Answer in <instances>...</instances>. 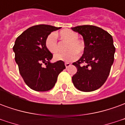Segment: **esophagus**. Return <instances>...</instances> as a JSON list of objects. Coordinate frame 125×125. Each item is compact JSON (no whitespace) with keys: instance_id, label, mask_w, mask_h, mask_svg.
<instances>
[{"instance_id":"1","label":"esophagus","mask_w":125,"mask_h":125,"mask_svg":"<svg viewBox=\"0 0 125 125\" xmlns=\"http://www.w3.org/2000/svg\"><path fill=\"white\" fill-rule=\"evenodd\" d=\"M65 67H66V68H68L69 66H70L71 64H70V63L65 62Z\"/></svg>"}]
</instances>
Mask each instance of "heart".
Instances as JSON below:
<instances>
[{
  "mask_svg": "<svg viewBox=\"0 0 125 125\" xmlns=\"http://www.w3.org/2000/svg\"><path fill=\"white\" fill-rule=\"evenodd\" d=\"M60 39L68 42L65 47V53H58L54 55L55 61L72 62L78 59V54H82L85 49L84 42L80 39L79 34L71 29H63L59 33ZM45 45L47 49L52 53H55L59 50V45L54 33H50L45 40Z\"/></svg>",
  "mask_w": 125,
  "mask_h": 125,
  "instance_id": "1",
  "label": "heart"
}]
</instances>
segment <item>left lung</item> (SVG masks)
Returning <instances> with one entry per match:
<instances>
[{"mask_svg": "<svg viewBox=\"0 0 125 125\" xmlns=\"http://www.w3.org/2000/svg\"><path fill=\"white\" fill-rule=\"evenodd\" d=\"M71 29L82 35L85 44L81 58L72 63L77 68L72 82L80 91L92 92L102 86L109 76L115 52L113 37L96 26Z\"/></svg>", "mask_w": 125, "mask_h": 125, "instance_id": "8db88e82", "label": "left lung"}]
</instances>
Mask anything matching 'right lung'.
Returning a JSON list of instances; mask_svg holds the SVG:
<instances>
[{"label":"right lung","instance_id":"1","mask_svg":"<svg viewBox=\"0 0 125 125\" xmlns=\"http://www.w3.org/2000/svg\"><path fill=\"white\" fill-rule=\"evenodd\" d=\"M60 28L48 25L33 26L21 33L15 41L13 51L19 73L25 84L35 91L52 89L58 75L65 68L63 61L50 63L53 54L45 45L47 36Z\"/></svg>","mask_w":125,"mask_h":125}]
</instances>
